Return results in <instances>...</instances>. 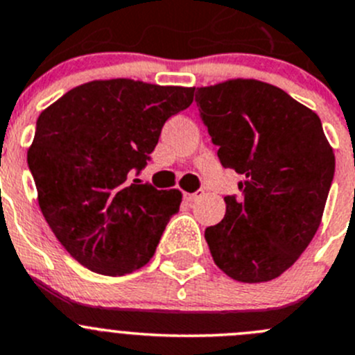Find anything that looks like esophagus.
<instances>
[{
	"label": "esophagus",
	"instance_id": "obj_1",
	"mask_svg": "<svg viewBox=\"0 0 355 355\" xmlns=\"http://www.w3.org/2000/svg\"><path fill=\"white\" fill-rule=\"evenodd\" d=\"M201 196H203V191H198V193H193V194H184V200L187 201V203H194V201L200 200Z\"/></svg>",
	"mask_w": 355,
	"mask_h": 355
}]
</instances>
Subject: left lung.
<instances>
[{"mask_svg": "<svg viewBox=\"0 0 355 355\" xmlns=\"http://www.w3.org/2000/svg\"><path fill=\"white\" fill-rule=\"evenodd\" d=\"M196 107L218 161L243 177L240 196L205 230L210 254L238 282H268L289 270L320 226L334 154L320 119L259 80L200 87Z\"/></svg>", "mask_w": 355, "mask_h": 355, "instance_id": "obj_1", "label": "left lung"}]
</instances>
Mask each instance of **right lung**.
Segmentation results:
<instances>
[{
    "label": "right lung",
    "instance_id": "1",
    "mask_svg": "<svg viewBox=\"0 0 355 355\" xmlns=\"http://www.w3.org/2000/svg\"><path fill=\"white\" fill-rule=\"evenodd\" d=\"M193 96V87L94 80L40 114L28 166L43 217L82 266L117 277L154 256L182 193L132 173L147 166L164 122Z\"/></svg>",
    "mask_w": 355,
    "mask_h": 355
}]
</instances>
